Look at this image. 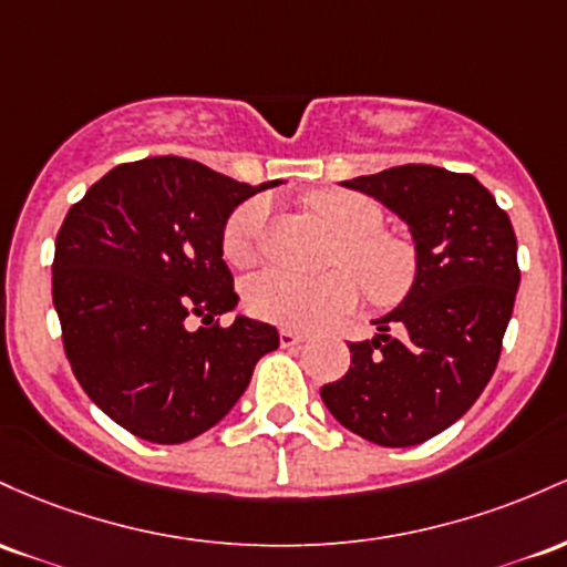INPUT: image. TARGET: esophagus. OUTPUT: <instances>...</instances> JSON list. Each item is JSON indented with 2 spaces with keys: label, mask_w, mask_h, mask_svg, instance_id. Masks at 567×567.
Instances as JSON below:
<instances>
[{
  "label": "esophagus",
  "mask_w": 567,
  "mask_h": 567,
  "mask_svg": "<svg viewBox=\"0 0 567 567\" xmlns=\"http://www.w3.org/2000/svg\"><path fill=\"white\" fill-rule=\"evenodd\" d=\"M305 340H308V334H305V332H291V329H281V346L284 348H295Z\"/></svg>",
  "instance_id": "34e87169"
}]
</instances>
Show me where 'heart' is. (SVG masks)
Masks as SVG:
<instances>
[{"label": "heart", "instance_id": "b5f03b06", "mask_svg": "<svg viewBox=\"0 0 567 567\" xmlns=\"http://www.w3.org/2000/svg\"><path fill=\"white\" fill-rule=\"evenodd\" d=\"M318 219L340 235L334 262L350 270H329L323 276H295L267 270L246 284V308L262 321L286 329H316L346 316L359 302V281L374 302H396L415 278V254L404 240L383 230V212L372 200L346 189H321L308 198ZM267 216V200L251 198L227 216L221 227V254L233 267L254 265L259 235Z\"/></svg>", "mask_w": 567, "mask_h": 567}]
</instances>
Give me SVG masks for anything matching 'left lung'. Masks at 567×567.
<instances>
[{"instance_id":"1","label":"left lung","mask_w":567,"mask_h":567,"mask_svg":"<svg viewBox=\"0 0 567 567\" xmlns=\"http://www.w3.org/2000/svg\"><path fill=\"white\" fill-rule=\"evenodd\" d=\"M340 184L404 221L415 278L374 318L378 334L348 346L351 367L321 399L355 436L412 447L466 415L493 378L519 289L517 238L472 174L410 163Z\"/></svg>"}]
</instances>
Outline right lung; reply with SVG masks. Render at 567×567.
Returning a JSON list of instances; mask_svg holds the SVG:
<instances>
[{"instance_id": "1", "label": "right lung", "mask_w": 567, "mask_h": 567, "mask_svg": "<svg viewBox=\"0 0 567 567\" xmlns=\"http://www.w3.org/2000/svg\"><path fill=\"white\" fill-rule=\"evenodd\" d=\"M276 184L163 155L117 165L69 208L53 259L63 351L93 404L138 439L182 444L214 429L281 342L257 318L216 321L238 305L221 227Z\"/></svg>"}]
</instances>
